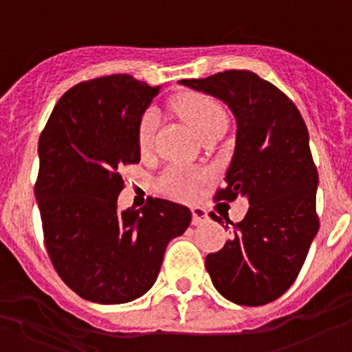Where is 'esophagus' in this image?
<instances>
[{
  "label": "esophagus",
  "instance_id": "1",
  "mask_svg": "<svg viewBox=\"0 0 352 352\" xmlns=\"http://www.w3.org/2000/svg\"><path fill=\"white\" fill-rule=\"evenodd\" d=\"M204 221H208V212H206V209L199 208H192V225H202Z\"/></svg>",
  "mask_w": 352,
  "mask_h": 352
}]
</instances>
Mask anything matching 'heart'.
I'll use <instances>...</instances> for the list:
<instances>
[{
    "label": "heart",
    "mask_w": 352,
    "mask_h": 352,
    "mask_svg": "<svg viewBox=\"0 0 352 352\" xmlns=\"http://www.w3.org/2000/svg\"><path fill=\"white\" fill-rule=\"evenodd\" d=\"M173 107L192 126L199 136L216 129H225L228 116L216 98L199 91H184L173 98ZM158 131V116L153 109L146 110L138 126V146L141 153L151 151ZM204 175L197 170L186 166H170L158 179V189L163 194L177 199H190L196 196Z\"/></svg>",
    "instance_id": "1"
}]
</instances>
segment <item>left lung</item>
Segmentation results:
<instances>
[{"label": "left lung", "instance_id": "obj_1", "mask_svg": "<svg viewBox=\"0 0 352 352\" xmlns=\"http://www.w3.org/2000/svg\"><path fill=\"white\" fill-rule=\"evenodd\" d=\"M180 85L232 109L235 153L214 201L243 196L250 204L242 221H230L232 239L208 254L206 269L226 300L245 307L271 303L298 278L318 232V172L303 117L278 87L252 71L228 69Z\"/></svg>", "mask_w": 352, "mask_h": 352}]
</instances>
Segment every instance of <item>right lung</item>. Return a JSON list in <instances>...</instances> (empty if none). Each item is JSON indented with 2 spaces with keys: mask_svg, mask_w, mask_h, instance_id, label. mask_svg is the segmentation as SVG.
Masks as SVG:
<instances>
[{
  "mask_svg": "<svg viewBox=\"0 0 352 352\" xmlns=\"http://www.w3.org/2000/svg\"><path fill=\"white\" fill-rule=\"evenodd\" d=\"M158 90L131 74L81 81L59 98L38 140L35 197L49 258L94 303L143 296L166 245L190 225L189 208L166 199L117 209L120 170L140 163L138 126Z\"/></svg>",
  "mask_w": 352,
  "mask_h": 352,
  "instance_id": "right-lung-1",
  "label": "right lung"
}]
</instances>
